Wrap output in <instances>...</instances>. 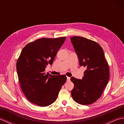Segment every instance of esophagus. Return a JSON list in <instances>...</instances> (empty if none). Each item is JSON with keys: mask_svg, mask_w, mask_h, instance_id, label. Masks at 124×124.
<instances>
[{"mask_svg": "<svg viewBox=\"0 0 124 124\" xmlns=\"http://www.w3.org/2000/svg\"><path fill=\"white\" fill-rule=\"evenodd\" d=\"M70 77H67V81H70Z\"/></svg>", "mask_w": 124, "mask_h": 124, "instance_id": "obj_1", "label": "esophagus"}]
</instances>
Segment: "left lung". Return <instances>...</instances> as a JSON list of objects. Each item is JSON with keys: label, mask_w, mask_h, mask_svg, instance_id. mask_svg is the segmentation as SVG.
Returning a JSON list of instances; mask_svg holds the SVG:
<instances>
[{"label": "left lung", "mask_w": 124, "mask_h": 124, "mask_svg": "<svg viewBox=\"0 0 124 124\" xmlns=\"http://www.w3.org/2000/svg\"><path fill=\"white\" fill-rule=\"evenodd\" d=\"M70 40L77 54L80 66L86 68L81 79L71 78L74 84L71 95L79 104H91L101 96L108 83L109 65L103 50L96 42L77 36L72 37Z\"/></svg>", "instance_id": "8db88e82"}]
</instances>
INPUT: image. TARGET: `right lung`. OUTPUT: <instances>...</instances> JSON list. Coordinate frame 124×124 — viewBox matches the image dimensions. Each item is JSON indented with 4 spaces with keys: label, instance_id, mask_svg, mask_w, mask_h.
I'll return each mask as SVG.
<instances>
[{
    "label": "right lung",
    "instance_id": "1",
    "mask_svg": "<svg viewBox=\"0 0 124 124\" xmlns=\"http://www.w3.org/2000/svg\"><path fill=\"white\" fill-rule=\"evenodd\" d=\"M65 37L43 38L27 44L21 53L16 63L18 80L27 99L40 107L54 103L67 80L65 75L54 76L44 72L52 64Z\"/></svg>",
    "mask_w": 124,
    "mask_h": 124
}]
</instances>
